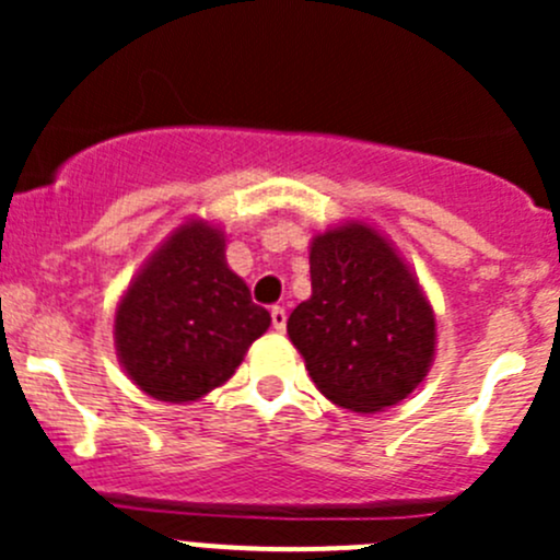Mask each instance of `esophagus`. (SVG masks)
Wrapping results in <instances>:
<instances>
[{
  "label": "esophagus",
  "mask_w": 560,
  "mask_h": 560,
  "mask_svg": "<svg viewBox=\"0 0 560 560\" xmlns=\"http://www.w3.org/2000/svg\"><path fill=\"white\" fill-rule=\"evenodd\" d=\"M270 322H273V330L276 332H284V327H287L284 306H273V308H270Z\"/></svg>",
  "instance_id": "esophagus-1"
}]
</instances>
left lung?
Instances as JSON below:
<instances>
[{
	"label": "left lung",
	"mask_w": 560,
	"mask_h": 560,
	"mask_svg": "<svg viewBox=\"0 0 560 560\" xmlns=\"http://www.w3.org/2000/svg\"><path fill=\"white\" fill-rule=\"evenodd\" d=\"M312 298L287 319L316 389L358 415L400 404L428 376L436 314L417 276L365 222L316 233Z\"/></svg>",
	"instance_id": "8db88e82"
}]
</instances>
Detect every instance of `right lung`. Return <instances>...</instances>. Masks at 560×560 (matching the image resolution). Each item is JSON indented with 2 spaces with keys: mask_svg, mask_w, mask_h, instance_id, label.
<instances>
[{
  "mask_svg": "<svg viewBox=\"0 0 560 560\" xmlns=\"http://www.w3.org/2000/svg\"><path fill=\"white\" fill-rule=\"evenodd\" d=\"M270 314L224 257V233L208 219L178 224L129 281L113 341L124 374L145 395L189 404L222 387Z\"/></svg>",
  "mask_w": 560,
  "mask_h": 560,
  "instance_id": "right-lung-1",
  "label": "right lung"
}]
</instances>
